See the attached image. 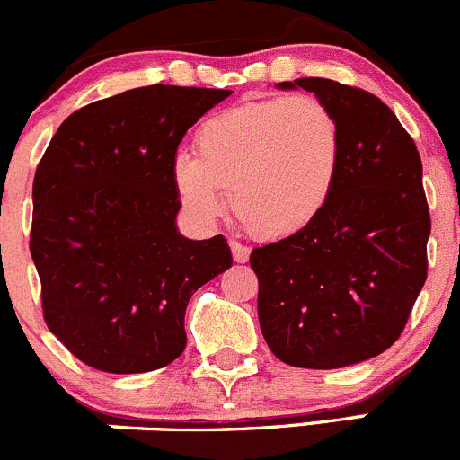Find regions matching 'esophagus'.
<instances>
[{
	"mask_svg": "<svg viewBox=\"0 0 460 460\" xmlns=\"http://www.w3.org/2000/svg\"><path fill=\"white\" fill-rule=\"evenodd\" d=\"M230 250H232V259H234L236 263L248 261V257H250L248 245H243L241 241H236V239H230Z\"/></svg>",
	"mask_w": 460,
	"mask_h": 460,
	"instance_id": "esophagus-1",
	"label": "esophagus"
}]
</instances>
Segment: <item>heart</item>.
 Instances as JSON below:
<instances>
[{
	"instance_id": "heart-1",
	"label": "heart",
	"mask_w": 460,
	"mask_h": 460,
	"mask_svg": "<svg viewBox=\"0 0 460 460\" xmlns=\"http://www.w3.org/2000/svg\"><path fill=\"white\" fill-rule=\"evenodd\" d=\"M194 154H176L170 174L181 206L203 224L226 210L259 239H284L313 224L333 197L342 167L338 118L313 95L268 98L208 118Z\"/></svg>"
}]
</instances>
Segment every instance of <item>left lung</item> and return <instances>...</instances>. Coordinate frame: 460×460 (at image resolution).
I'll use <instances>...</instances> for the list:
<instances>
[{
  "instance_id": "1",
  "label": "left lung",
  "mask_w": 460,
  "mask_h": 460,
  "mask_svg": "<svg viewBox=\"0 0 460 460\" xmlns=\"http://www.w3.org/2000/svg\"><path fill=\"white\" fill-rule=\"evenodd\" d=\"M306 89L338 118L342 167L308 228L254 248L259 326L281 362L340 369L386 351L427 279L429 208L416 143L380 98L326 77Z\"/></svg>"
}]
</instances>
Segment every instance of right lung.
<instances>
[{"instance_id": "add662e5", "label": "right lung", "mask_w": 460, "mask_h": 460, "mask_svg": "<svg viewBox=\"0 0 460 460\" xmlns=\"http://www.w3.org/2000/svg\"><path fill=\"white\" fill-rule=\"evenodd\" d=\"M232 91L152 84L71 113L33 181L31 257L49 331L84 365L145 374L183 353L190 297L232 266L221 234L176 228L170 167Z\"/></svg>"}]
</instances>
